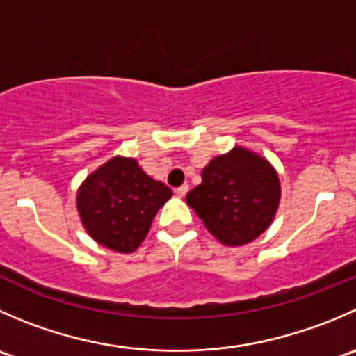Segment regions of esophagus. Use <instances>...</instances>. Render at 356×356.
<instances>
[{
  "label": "esophagus",
  "instance_id": "obj_1",
  "mask_svg": "<svg viewBox=\"0 0 356 356\" xmlns=\"http://www.w3.org/2000/svg\"><path fill=\"white\" fill-rule=\"evenodd\" d=\"M188 191H189V186L188 184H184V186H181V188H177L175 189V195L179 196V198H184L186 195H188Z\"/></svg>",
  "mask_w": 356,
  "mask_h": 356
}]
</instances>
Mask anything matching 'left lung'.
I'll list each match as a JSON object with an SVG mask.
<instances>
[{"mask_svg": "<svg viewBox=\"0 0 356 356\" xmlns=\"http://www.w3.org/2000/svg\"><path fill=\"white\" fill-rule=\"evenodd\" d=\"M281 200L272 165L245 148L213 158L186 201L220 243L241 246L270 225Z\"/></svg>", "mask_w": 356, "mask_h": 356, "instance_id": "8db88e82", "label": "left lung"}]
</instances>
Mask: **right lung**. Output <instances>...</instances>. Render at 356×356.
I'll list each match as a JSON object with an SVG mask.
<instances>
[{
  "label": "right lung",
  "instance_id": "obj_1",
  "mask_svg": "<svg viewBox=\"0 0 356 356\" xmlns=\"http://www.w3.org/2000/svg\"><path fill=\"white\" fill-rule=\"evenodd\" d=\"M172 189L149 177L132 158L115 156L92 172L77 193L82 224L95 241L131 253L148 234Z\"/></svg>",
  "mask_w": 356,
  "mask_h": 356
}]
</instances>
